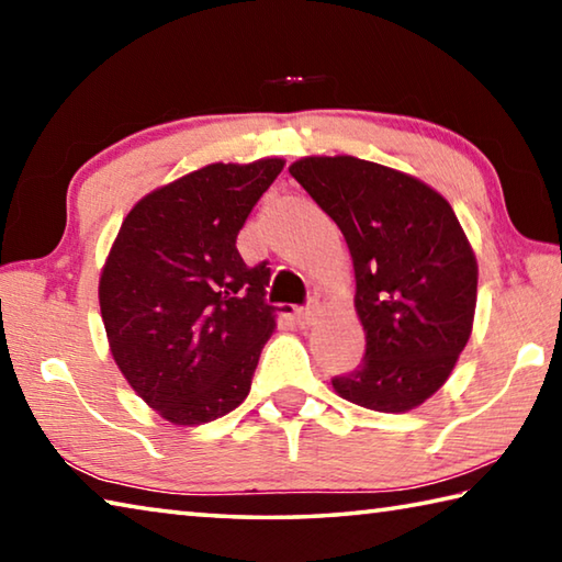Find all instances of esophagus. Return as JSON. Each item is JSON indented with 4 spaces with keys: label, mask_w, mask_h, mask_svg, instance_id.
Wrapping results in <instances>:
<instances>
[{
    "label": "esophagus",
    "mask_w": 562,
    "mask_h": 562,
    "mask_svg": "<svg viewBox=\"0 0 562 562\" xmlns=\"http://www.w3.org/2000/svg\"><path fill=\"white\" fill-rule=\"evenodd\" d=\"M317 312H319L317 304H307V307L294 310V322H297L300 327H310V325H315Z\"/></svg>",
    "instance_id": "1"
}]
</instances>
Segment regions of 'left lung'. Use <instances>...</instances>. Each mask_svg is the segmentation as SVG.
Returning <instances> with one entry per match:
<instances>
[{
	"label": "left lung",
	"instance_id": "obj_1",
	"mask_svg": "<svg viewBox=\"0 0 562 562\" xmlns=\"http://www.w3.org/2000/svg\"><path fill=\"white\" fill-rule=\"evenodd\" d=\"M290 176L355 265L367 351L331 386L372 412H412L446 384L473 329L479 262L459 217L424 180L355 156L300 158Z\"/></svg>",
	"mask_w": 562,
	"mask_h": 562
}]
</instances>
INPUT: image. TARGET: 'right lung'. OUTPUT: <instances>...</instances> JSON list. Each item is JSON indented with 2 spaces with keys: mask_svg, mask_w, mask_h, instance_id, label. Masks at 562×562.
<instances>
[{
  "mask_svg": "<svg viewBox=\"0 0 562 562\" xmlns=\"http://www.w3.org/2000/svg\"><path fill=\"white\" fill-rule=\"evenodd\" d=\"M282 158L211 164L150 190L123 217L99 280L113 361L176 426L215 422L245 402L274 329L270 268L235 240Z\"/></svg>",
  "mask_w": 562,
  "mask_h": 562,
  "instance_id": "add662e5",
  "label": "right lung"
}]
</instances>
